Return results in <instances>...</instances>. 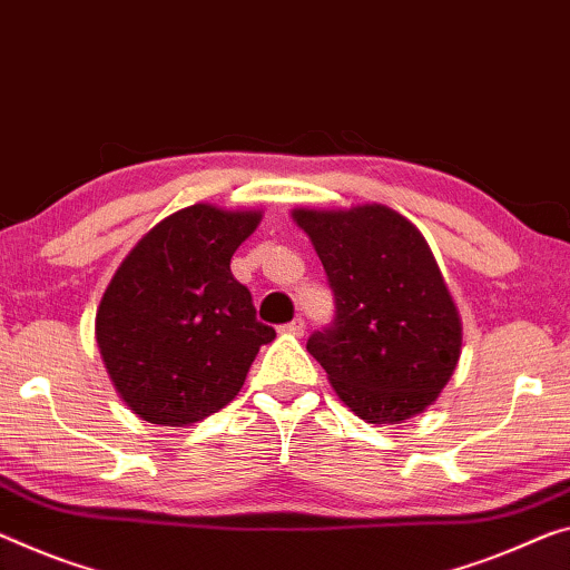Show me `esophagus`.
<instances>
[{
	"instance_id": "34e87169",
	"label": "esophagus",
	"mask_w": 570,
	"mask_h": 570,
	"mask_svg": "<svg viewBox=\"0 0 570 570\" xmlns=\"http://www.w3.org/2000/svg\"><path fill=\"white\" fill-rule=\"evenodd\" d=\"M303 331H305L303 318H293L291 323H285V326H279V334H287V336H303Z\"/></svg>"
}]
</instances>
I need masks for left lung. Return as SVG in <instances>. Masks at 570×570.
I'll return each instance as SVG.
<instances>
[{
  "label": "left lung",
  "instance_id": "obj_1",
  "mask_svg": "<svg viewBox=\"0 0 570 570\" xmlns=\"http://www.w3.org/2000/svg\"><path fill=\"white\" fill-rule=\"evenodd\" d=\"M336 301L308 338L338 400L374 425L431 407L456 372L461 315L417 226L384 204L293 208Z\"/></svg>",
  "mask_w": 570,
  "mask_h": 570
}]
</instances>
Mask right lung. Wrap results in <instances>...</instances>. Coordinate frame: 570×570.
Wrapping results in <instances>:
<instances>
[{
	"label": "right lung",
	"instance_id": "right-lung-1",
	"mask_svg": "<svg viewBox=\"0 0 570 570\" xmlns=\"http://www.w3.org/2000/svg\"><path fill=\"white\" fill-rule=\"evenodd\" d=\"M259 222V208L194 204L165 216L121 259L96 311V346L137 417L186 428L218 413L275 338L229 267Z\"/></svg>",
	"mask_w": 570,
	"mask_h": 570
}]
</instances>
